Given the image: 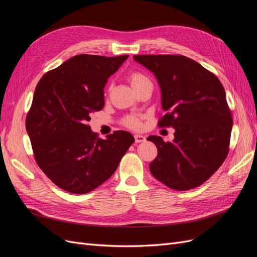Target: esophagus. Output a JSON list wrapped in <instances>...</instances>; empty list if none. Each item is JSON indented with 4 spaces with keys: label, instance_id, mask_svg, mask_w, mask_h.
<instances>
[{
    "label": "esophagus",
    "instance_id": "1",
    "mask_svg": "<svg viewBox=\"0 0 257 257\" xmlns=\"http://www.w3.org/2000/svg\"><path fill=\"white\" fill-rule=\"evenodd\" d=\"M135 143L136 144H139V143H144L146 141V137L143 136V135H139V134H136L135 136Z\"/></svg>",
    "mask_w": 257,
    "mask_h": 257
}]
</instances>
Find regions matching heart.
<instances>
[{
	"label": "heart",
	"instance_id": "heart-1",
	"mask_svg": "<svg viewBox=\"0 0 257 257\" xmlns=\"http://www.w3.org/2000/svg\"><path fill=\"white\" fill-rule=\"evenodd\" d=\"M127 79L135 91L138 88H141L143 84H145L147 82H150L149 78H148L147 76H145L143 73H139V72H131L127 75ZM108 91H109V89H108ZM122 123L124 126H126L127 128H131V130H141V127H142L141 118L137 115L126 116V118H124Z\"/></svg>",
	"mask_w": 257,
	"mask_h": 257
}]
</instances>
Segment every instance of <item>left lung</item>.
I'll return each instance as SVG.
<instances>
[{
	"label": "left lung",
	"mask_w": 257,
	"mask_h": 257,
	"mask_svg": "<svg viewBox=\"0 0 257 257\" xmlns=\"http://www.w3.org/2000/svg\"><path fill=\"white\" fill-rule=\"evenodd\" d=\"M134 60L151 71L162 94L160 127H174L175 139L149 136L158 157L149 165L154 178L168 188H196L223 164L232 127L226 94L217 77L196 61L179 54H141Z\"/></svg>",
	"instance_id": "left-lung-1"
}]
</instances>
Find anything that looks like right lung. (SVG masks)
Segmentation results:
<instances>
[{
  "mask_svg": "<svg viewBox=\"0 0 257 257\" xmlns=\"http://www.w3.org/2000/svg\"><path fill=\"white\" fill-rule=\"evenodd\" d=\"M128 56L78 54L38 81L26 127L37 165L73 194L95 190L115 172L135 139L125 131L98 138L88 122L104 108V87Z\"/></svg>",
  "mask_w": 257,
  "mask_h": 257,
  "instance_id": "obj_1",
  "label": "right lung"
}]
</instances>
